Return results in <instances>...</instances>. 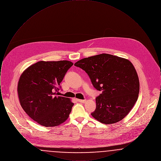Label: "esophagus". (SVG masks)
Returning <instances> with one entry per match:
<instances>
[{"instance_id":"1","label":"esophagus","mask_w":161,"mask_h":161,"mask_svg":"<svg viewBox=\"0 0 161 161\" xmlns=\"http://www.w3.org/2000/svg\"><path fill=\"white\" fill-rule=\"evenodd\" d=\"M77 101H78V102H80V103H84L86 101V100H77Z\"/></svg>"}]
</instances>
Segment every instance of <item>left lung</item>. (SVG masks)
Here are the masks:
<instances>
[{
    "instance_id": "obj_1",
    "label": "left lung",
    "mask_w": 161,
    "mask_h": 161,
    "mask_svg": "<svg viewBox=\"0 0 161 161\" xmlns=\"http://www.w3.org/2000/svg\"><path fill=\"white\" fill-rule=\"evenodd\" d=\"M74 65L84 70L93 87L102 92L96 98L92 116L106 124L122 120L135 105L139 92L138 74L132 63L102 54L83 58Z\"/></svg>"
}]
</instances>
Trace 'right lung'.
Returning <instances> with one entry per match:
<instances>
[{
  "instance_id": "obj_1",
  "label": "right lung",
  "mask_w": 161,
  "mask_h": 161,
  "mask_svg": "<svg viewBox=\"0 0 161 161\" xmlns=\"http://www.w3.org/2000/svg\"><path fill=\"white\" fill-rule=\"evenodd\" d=\"M72 65L67 60L38 61L20 77L17 91L20 105L39 124L56 126L68 118L74 103L58 94L60 83Z\"/></svg>"
}]
</instances>
